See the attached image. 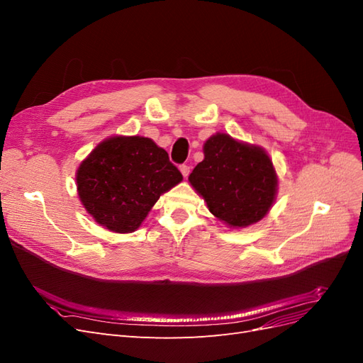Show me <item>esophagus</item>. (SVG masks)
Returning <instances> with one entry per match:
<instances>
[{
  "label": "esophagus",
  "mask_w": 363,
  "mask_h": 363,
  "mask_svg": "<svg viewBox=\"0 0 363 363\" xmlns=\"http://www.w3.org/2000/svg\"><path fill=\"white\" fill-rule=\"evenodd\" d=\"M180 172L183 174V177L186 179V177H188V175H189V172H191V168L188 167V164H182V167H180Z\"/></svg>",
  "instance_id": "esophagus-1"
}]
</instances>
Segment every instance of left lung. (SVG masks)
<instances>
[{"label": "left lung", "instance_id": "left-lung-1", "mask_svg": "<svg viewBox=\"0 0 363 363\" xmlns=\"http://www.w3.org/2000/svg\"><path fill=\"white\" fill-rule=\"evenodd\" d=\"M203 152L189 183L211 213L230 228H244L265 218L279 189L268 152L227 133L212 135Z\"/></svg>", "mask_w": 363, "mask_h": 363}]
</instances>
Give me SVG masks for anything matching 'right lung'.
I'll return each mask as SVG.
<instances>
[{"label":"right lung","mask_w":363,"mask_h":363,"mask_svg":"<svg viewBox=\"0 0 363 363\" xmlns=\"http://www.w3.org/2000/svg\"><path fill=\"white\" fill-rule=\"evenodd\" d=\"M182 180L168 152L144 136L104 139L75 172L86 212L113 233H133L160 195Z\"/></svg>","instance_id":"right-lung-1"}]
</instances>
